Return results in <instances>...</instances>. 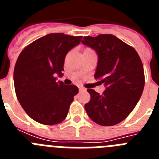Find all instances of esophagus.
<instances>
[{
  "instance_id": "1",
  "label": "esophagus",
  "mask_w": 159,
  "mask_h": 159,
  "mask_svg": "<svg viewBox=\"0 0 159 159\" xmlns=\"http://www.w3.org/2000/svg\"><path fill=\"white\" fill-rule=\"evenodd\" d=\"M79 90H80V92H86V89H85L84 88H83V87H81V86L79 87Z\"/></svg>"
}]
</instances>
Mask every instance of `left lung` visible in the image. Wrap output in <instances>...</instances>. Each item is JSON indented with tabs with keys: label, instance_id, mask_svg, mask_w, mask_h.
I'll return each mask as SVG.
<instances>
[{
	"label": "left lung",
	"instance_id": "8db88e82",
	"mask_svg": "<svg viewBox=\"0 0 159 159\" xmlns=\"http://www.w3.org/2000/svg\"><path fill=\"white\" fill-rule=\"evenodd\" d=\"M82 43L96 52L95 78L106 88L102 95L88 89L91 100L84 106L87 114L101 126L118 124L134 110L143 94L145 77L141 59L134 48L113 35L84 36Z\"/></svg>",
	"mask_w": 159,
	"mask_h": 159
}]
</instances>
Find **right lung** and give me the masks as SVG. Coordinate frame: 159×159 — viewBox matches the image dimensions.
<instances>
[{
  "label": "right lung",
  "instance_id": "add662e5",
  "mask_svg": "<svg viewBox=\"0 0 159 159\" xmlns=\"http://www.w3.org/2000/svg\"><path fill=\"white\" fill-rule=\"evenodd\" d=\"M81 39L50 33L31 43L18 57L13 73L15 92L25 112L37 123L54 125L67 117L79 89L57 81L56 75H64L66 55Z\"/></svg>",
  "mask_w": 159,
  "mask_h": 159
}]
</instances>
